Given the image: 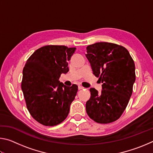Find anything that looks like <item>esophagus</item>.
Listing matches in <instances>:
<instances>
[{"instance_id":"obj_1","label":"esophagus","mask_w":153,"mask_h":153,"mask_svg":"<svg viewBox=\"0 0 153 153\" xmlns=\"http://www.w3.org/2000/svg\"><path fill=\"white\" fill-rule=\"evenodd\" d=\"M84 88L83 87V86H78V89L79 90H82V89H84Z\"/></svg>"}]
</instances>
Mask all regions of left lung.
<instances>
[{
    "label": "left lung",
    "instance_id": "obj_1",
    "mask_svg": "<svg viewBox=\"0 0 153 153\" xmlns=\"http://www.w3.org/2000/svg\"><path fill=\"white\" fill-rule=\"evenodd\" d=\"M86 50L93 74L102 83L101 93L90 89L86 113L97 123L113 122L122 115L132 94L135 64L128 51L116 44L97 42Z\"/></svg>",
    "mask_w": 153,
    "mask_h": 153
}]
</instances>
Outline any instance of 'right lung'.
<instances>
[{
	"label": "right lung",
	"mask_w": 153,
	"mask_h": 153,
	"mask_svg": "<svg viewBox=\"0 0 153 153\" xmlns=\"http://www.w3.org/2000/svg\"><path fill=\"white\" fill-rule=\"evenodd\" d=\"M76 48L47 45L36 50L23 69L22 89L27 110L38 122L54 126L65 120L78 87L59 81L69 71L67 61Z\"/></svg>",
	"instance_id": "1"
}]
</instances>
